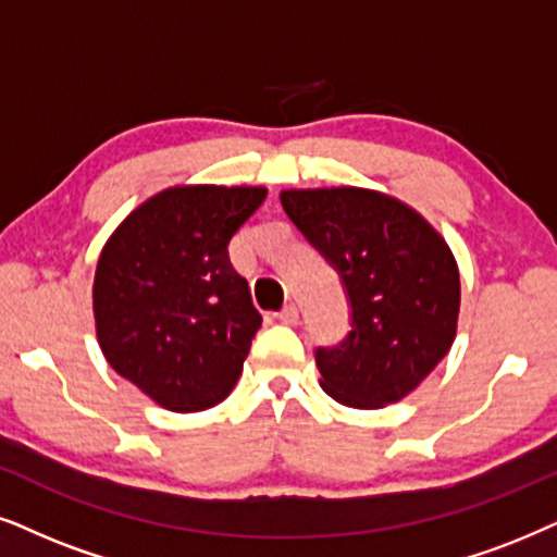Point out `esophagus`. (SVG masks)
I'll return each instance as SVG.
<instances>
[{
    "label": "esophagus",
    "mask_w": 557,
    "mask_h": 557,
    "mask_svg": "<svg viewBox=\"0 0 557 557\" xmlns=\"http://www.w3.org/2000/svg\"><path fill=\"white\" fill-rule=\"evenodd\" d=\"M277 321L287 323V326H295V323H298V306H295V302H290V306H285L283 311L277 313Z\"/></svg>",
    "instance_id": "esophagus-1"
}]
</instances>
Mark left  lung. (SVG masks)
I'll list each match as a JSON object with an SVG mask.
<instances>
[{
    "label": "left lung",
    "mask_w": 557,
    "mask_h": 557,
    "mask_svg": "<svg viewBox=\"0 0 557 557\" xmlns=\"http://www.w3.org/2000/svg\"><path fill=\"white\" fill-rule=\"evenodd\" d=\"M280 202L349 298L351 331L336 347L315 349L321 388L351 408L396 404L455 342L453 251L417 210L372 189H285Z\"/></svg>",
    "instance_id": "left-lung-1"
}]
</instances>
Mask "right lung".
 <instances>
[{
    "instance_id": "add662e5",
    "label": "right lung",
    "mask_w": 557,
    "mask_h": 557,
    "mask_svg": "<svg viewBox=\"0 0 557 557\" xmlns=\"http://www.w3.org/2000/svg\"><path fill=\"white\" fill-rule=\"evenodd\" d=\"M264 187H169L125 218L95 272V323L117 375L169 411L234 391L262 315L228 244Z\"/></svg>"
}]
</instances>
